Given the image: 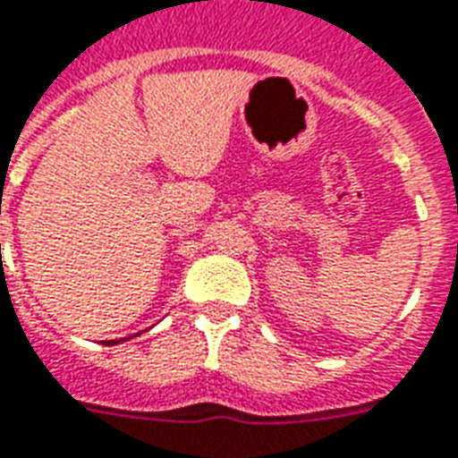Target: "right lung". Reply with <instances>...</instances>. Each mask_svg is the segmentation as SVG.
Segmentation results:
<instances>
[{
    "label": "right lung",
    "instance_id": "obj_1",
    "mask_svg": "<svg viewBox=\"0 0 458 458\" xmlns=\"http://www.w3.org/2000/svg\"><path fill=\"white\" fill-rule=\"evenodd\" d=\"M137 335H139V333H134V335H130V338H137ZM123 340H125V338H120V340H104V343H106V345H118V343H123Z\"/></svg>",
    "mask_w": 458,
    "mask_h": 458
}]
</instances>
